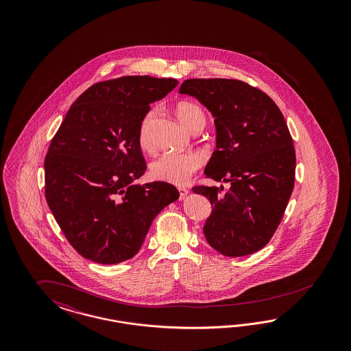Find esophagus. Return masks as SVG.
<instances>
[{"instance_id": "1", "label": "esophagus", "mask_w": 351, "mask_h": 351, "mask_svg": "<svg viewBox=\"0 0 351 351\" xmlns=\"http://www.w3.org/2000/svg\"><path fill=\"white\" fill-rule=\"evenodd\" d=\"M179 193H180V201H182V199H185V197L188 195L189 191L186 188H179Z\"/></svg>"}]
</instances>
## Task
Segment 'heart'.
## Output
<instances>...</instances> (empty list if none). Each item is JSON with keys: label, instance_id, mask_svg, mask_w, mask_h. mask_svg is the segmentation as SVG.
<instances>
[{"label": "heart", "instance_id": "1", "mask_svg": "<svg viewBox=\"0 0 351 351\" xmlns=\"http://www.w3.org/2000/svg\"><path fill=\"white\" fill-rule=\"evenodd\" d=\"M176 114L181 122L193 130L198 125H206V114L202 108L191 101H180L176 108ZM154 112L149 110L138 128V145L144 152L153 149L150 128ZM203 158L199 153H166L150 165V176L154 180L170 182L173 185H184L191 175L202 166Z\"/></svg>", "mask_w": 351, "mask_h": 351}]
</instances>
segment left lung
Instances as JSON below:
<instances>
[{
  "label": "left lung",
  "instance_id": "obj_1",
  "mask_svg": "<svg viewBox=\"0 0 351 351\" xmlns=\"http://www.w3.org/2000/svg\"><path fill=\"white\" fill-rule=\"evenodd\" d=\"M179 93L211 112L216 149L204 175L230 184L225 193L193 188L213 206L206 241L223 256L251 255L276 233L295 185L296 154L285 117L265 93L238 80L191 78Z\"/></svg>",
  "mask_w": 351,
  "mask_h": 351
}]
</instances>
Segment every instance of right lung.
Wrapping results in <instances>:
<instances>
[{
    "mask_svg": "<svg viewBox=\"0 0 351 351\" xmlns=\"http://www.w3.org/2000/svg\"><path fill=\"white\" fill-rule=\"evenodd\" d=\"M178 80L125 75L88 87L66 112L45 158V195L68 242L112 265L134 257L154 217L179 198L165 181L136 184L147 170L138 128Z\"/></svg>",
    "mask_w": 351,
    "mask_h": 351,
    "instance_id": "1",
    "label": "right lung"
}]
</instances>
